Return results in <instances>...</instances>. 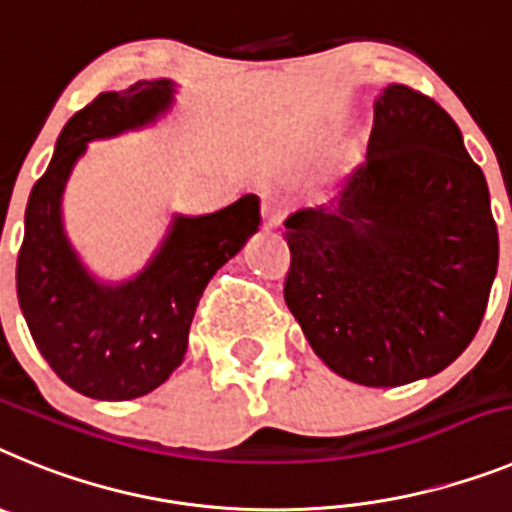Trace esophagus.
<instances>
[{"instance_id":"esophagus-1","label":"esophagus","mask_w":512,"mask_h":512,"mask_svg":"<svg viewBox=\"0 0 512 512\" xmlns=\"http://www.w3.org/2000/svg\"><path fill=\"white\" fill-rule=\"evenodd\" d=\"M283 213H286V203L278 195H265V201H262V226L275 229V226L281 224Z\"/></svg>"}]
</instances>
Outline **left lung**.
Masks as SVG:
<instances>
[{
	"label": "left lung",
	"mask_w": 512,
	"mask_h": 512,
	"mask_svg": "<svg viewBox=\"0 0 512 512\" xmlns=\"http://www.w3.org/2000/svg\"><path fill=\"white\" fill-rule=\"evenodd\" d=\"M283 226L286 304L342 379H428L477 335L497 273L490 190L459 126L428 95L381 90L363 162L330 201Z\"/></svg>",
	"instance_id": "8db88e82"
}]
</instances>
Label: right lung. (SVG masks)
<instances>
[{
  "label": "right lung",
  "instance_id": "obj_1",
  "mask_svg": "<svg viewBox=\"0 0 512 512\" xmlns=\"http://www.w3.org/2000/svg\"><path fill=\"white\" fill-rule=\"evenodd\" d=\"M172 79H141L102 92L59 133L46 175L25 208L17 299L30 335L64 384L92 399L144 397L185 358L195 306L216 270L260 226V198L203 216L172 213L144 268L110 283L92 273L64 229V190L87 144L157 123L175 105Z\"/></svg>",
  "mask_w": 512,
  "mask_h": 512
}]
</instances>
